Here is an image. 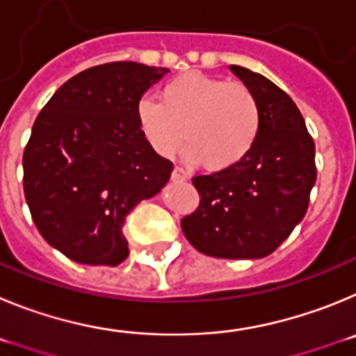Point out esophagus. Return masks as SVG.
Returning a JSON list of instances; mask_svg holds the SVG:
<instances>
[{
    "instance_id": "1",
    "label": "esophagus",
    "mask_w": 356,
    "mask_h": 356,
    "mask_svg": "<svg viewBox=\"0 0 356 356\" xmlns=\"http://www.w3.org/2000/svg\"><path fill=\"white\" fill-rule=\"evenodd\" d=\"M190 179V174L186 170H182V168H179V166H175L174 172H172V181L174 182H182V181H188Z\"/></svg>"
}]
</instances>
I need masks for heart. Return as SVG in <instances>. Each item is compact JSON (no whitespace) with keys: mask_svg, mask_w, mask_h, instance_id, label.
<instances>
[{"mask_svg":"<svg viewBox=\"0 0 356 356\" xmlns=\"http://www.w3.org/2000/svg\"><path fill=\"white\" fill-rule=\"evenodd\" d=\"M140 133L159 156H172L188 145V163H204L220 172L250 154L261 131V110L254 92L243 83L190 72L166 83L161 102L142 97L136 102Z\"/></svg>","mask_w":356,"mask_h":356,"instance_id":"obj_1","label":"heart"}]
</instances>
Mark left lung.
Instances as JSON below:
<instances>
[{"label":"left lung","instance_id":"8db88e82","mask_svg":"<svg viewBox=\"0 0 356 356\" xmlns=\"http://www.w3.org/2000/svg\"><path fill=\"white\" fill-rule=\"evenodd\" d=\"M229 69L257 99L259 138L238 165L193 177L200 206L182 218L181 227L202 254L261 259L286 241L305 216L316 184V147L286 92L246 67Z\"/></svg>","mask_w":356,"mask_h":356}]
</instances>
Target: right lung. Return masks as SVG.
<instances>
[{"mask_svg":"<svg viewBox=\"0 0 356 356\" xmlns=\"http://www.w3.org/2000/svg\"><path fill=\"white\" fill-rule=\"evenodd\" d=\"M170 70L136 62L86 69L54 92L22 156L24 197L38 232L79 264L129 255L124 223L170 181L136 124V102Z\"/></svg>","mask_w":356,"mask_h":356,"instance_id":"right-lung-1","label":"right lung"}]
</instances>
